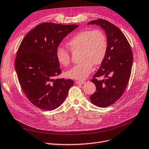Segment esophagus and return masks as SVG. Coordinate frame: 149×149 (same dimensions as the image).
Segmentation results:
<instances>
[{
    "mask_svg": "<svg viewBox=\"0 0 149 149\" xmlns=\"http://www.w3.org/2000/svg\"><path fill=\"white\" fill-rule=\"evenodd\" d=\"M76 83L77 84H85L86 82L84 81H76Z\"/></svg>",
    "mask_w": 149,
    "mask_h": 149,
    "instance_id": "obj_1",
    "label": "esophagus"
}]
</instances>
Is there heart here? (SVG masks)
Here are the masks:
<instances>
[{
	"instance_id": "b5f03b06",
	"label": "heart",
	"mask_w": 149,
	"mask_h": 149,
	"mask_svg": "<svg viewBox=\"0 0 149 149\" xmlns=\"http://www.w3.org/2000/svg\"><path fill=\"white\" fill-rule=\"evenodd\" d=\"M71 52L80 51V63L76 64L66 73L67 78L84 80L92 72L93 66L103 62L108 50V40L102 30H85L74 34L67 43ZM57 61L66 67L70 62L69 52L62 47L56 51Z\"/></svg>"
}]
</instances>
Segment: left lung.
<instances>
[{
    "mask_svg": "<svg viewBox=\"0 0 149 149\" xmlns=\"http://www.w3.org/2000/svg\"><path fill=\"white\" fill-rule=\"evenodd\" d=\"M87 24L100 26L108 40L106 57L91 80L96 86V92L90 97L93 104L105 108L116 102L125 91L132 73L133 52L125 36L113 24L99 19ZM102 75L106 78L100 81L96 79Z\"/></svg>",
    "mask_w": 149,
    "mask_h": 149,
    "instance_id": "obj_1",
    "label": "left lung"
}]
</instances>
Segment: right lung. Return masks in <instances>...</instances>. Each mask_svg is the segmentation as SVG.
Segmentation results:
<instances>
[{
  "mask_svg": "<svg viewBox=\"0 0 149 149\" xmlns=\"http://www.w3.org/2000/svg\"><path fill=\"white\" fill-rule=\"evenodd\" d=\"M78 25L43 22L30 31L17 51L15 70L28 100L37 108L51 111L60 106L73 86L71 79L53 78L62 72L56 51Z\"/></svg>",
  "mask_w": 149,
  "mask_h": 149,
  "instance_id": "right-lung-1",
  "label": "right lung"
}]
</instances>
